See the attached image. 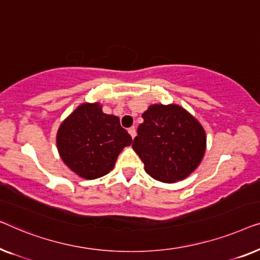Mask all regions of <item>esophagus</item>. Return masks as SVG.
Wrapping results in <instances>:
<instances>
[{"mask_svg": "<svg viewBox=\"0 0 260 260\" xmlns=\"http://www.w3.org/2000/svg\"><path fill=\"white\" fill-rule=\"evenodd\" d=\"M128 133L131 134L132 138H135V135H137V131H135L134 127H131V128H128Z\"/></svg>", "mask_w": 260, "mask_h": 260, "instance_id": "1", "label": "esophagus"}]
</instances>
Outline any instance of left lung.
I'll list each match as a JSON object with an SVG mask.
<instances>
[{"mask_svg":"<svg viewBox=\"0 0 260 260\" xmlns=\"http://www.w3.org/2000/svg\"><path fill=\"white\" fill-rule=\"evenodd\" d=\"M142 119L132 147L146 172L162 182L188 177L202 161L206 148L202 125L175 105H153Z\"/></svg>","mask_w":260,"mask_h":260,"instance_id":"1","label":"left lung"}]
</instances>
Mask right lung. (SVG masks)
Listing matches in <instances>:
<instances>
[{"mask_svg": "<svg viewBox=\"0 0 260 260\" xmlns=\"http://www.w3.org/2000/svg\"><path fill=\"white\" fill-rule=\"evenodd\" d=\"M62 160L85 179H96L113 170L132 137L115 115L102 112L99 104H83L62 122L57 132Z\"/></svg>", "mask_w": 260, "mask_h": 260, "instance_id": "right-lung-1", "label": "right lung"}]
</instances>
